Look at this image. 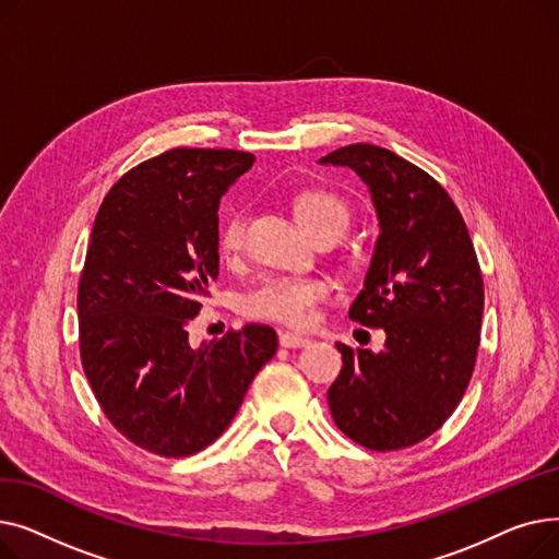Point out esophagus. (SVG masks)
Listing matches in <instances>:
<instances>
[{"instance_id":"esophagus-1","label":"esophagus","mask_w":559,"mask_h":559,"mask_svg":"<svg viewBox=\"0 0 559 559\" xmlns=\"http://www.w3.org/2000/svg\"><path fill=\"white\" fill-rule=\"evenodd\" d=\"M278 342L285 348H299V346H308L310 344L308 337L297 335V333H278Z\"/></svg>"}]
</instances>
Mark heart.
Returning a JSON list of instances; mask_svg holds the SVG:
<instances>
[{
	"mask_svg": "<svg viewBox=\"0 0 559 559\" xmlns=\"http://www.w3.org/2000/svg\"><path fill=\"white\" fill-rule=\"evenodd\" d=\"M297 217L308 233L335 226L344 233L348 226L346 203L324 190H310L297 199ZM247 238L245 211H233L222 226L219 249L224 255H238ZM331 281L324 276H270L245 299V310L258 319H272L281 324L308 329L314 324L317 308L331 297Z\"/></svg>",
	"mask_w": 559,
	"mask_h": 559,
	"instance_id": "b5f03b06",
	"label": "heart"
}]
</instances>
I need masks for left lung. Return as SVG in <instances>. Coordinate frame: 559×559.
I'll use <instances>...</instances> for the list:
<instances>
[{
  "label": "left lung",
  "instance_id": "8db88e82",
  "mask_svg": "<svg viewBox=\"0 0 559 559\" xmlns=\"http://www.w3.org/2000/svg\"><path fill=\"white\" fill-rule=\"evenodd\" d=\"M319 165L354 169L369 188L378 238L348 317L385 331L383 350L337 342L329 388L337 428L371 451L413 447L442 426L472 380L483 276L466 224L430 174L376 144H348Z\"/></svg>",
  "mask_w": 559,
  "mask_h": 559
}]
</instances>
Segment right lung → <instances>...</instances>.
Here are the masks:
<instances>
[{
	"label": "right lung",
	"mask_w": 559,
	"mask_h": 559,
	"mask_svg": "<svg viewBox=\"0 0 559 559\" xmlns=\"http://www.w3.org/2000/svg\"><path fill=\"white\" fill-rule=\"evenodd\" d=\"M255 163L235 150H171L127 171L97 213L79 283L81 362L104 415L165 457L226 430L276 354L270 326L190 344L219 276V199Z\"/></svg>",
	"instance_id": "1"
}]
</instances>
